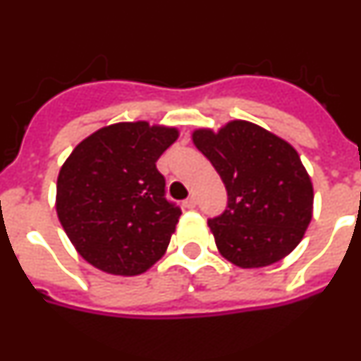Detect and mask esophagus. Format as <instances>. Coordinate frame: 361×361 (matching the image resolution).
<instances>
[{"label": "esophagus", "mask_w": 361, "mask_h": 361, "mask_svg": "<svg viewBox=\"0 0 361 361\" xmlns=\"http://www.w3.org/2000/svg\"><path fill=\"white\" fill-rule=\"evenodd\" d=\"M183 204H184V208L193 209V208H195V206H197V199H195V197H193V195H191V197H188V199L184 200Z\"/></svg>", "instance_id": "esophagus-1"}]
</instances>
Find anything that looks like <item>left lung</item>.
<instances>
[{
    "label": "left lung",
    "instance_id": "1",
    "mask_svg": "<svg viewBox=\"0 0 361 361\" xmlns=\"http://www.w3.org/2000/svg\"><path fill=\"white\" fill-rule=\"evenodd\" d=\"M191 137L228 191V208L208 220L220 255L244 269L288 257L312 216V184L296 149L247 121Z\"/></svg>",
    "mask_w": 361,
    "mask_h": 361
}]
</instances>
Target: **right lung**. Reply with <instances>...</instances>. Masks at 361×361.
<instances>
[{"label": "right lung", "mask_w": 361, "mask_h": 361, "mask_svg": "<svg viewBox=\"0 0 361 361\" xmlns=\"http://www.w3.org/2000/svg\"><path fill=\"white\" fill-rule=\"evenodd\" d=\"M177 128L104 126L79 142L57 177L56 212L78 253L110 275H141L168 250L180 208L166 199L157 159Z\"/></svg>", "instance_id": "add662e5"}]
</instances>
